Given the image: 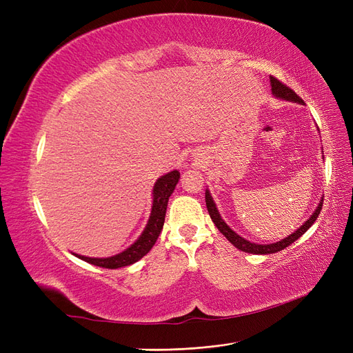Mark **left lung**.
<instances>
[{
    "label": "left lung",
    "mask_w": 353,
    "mask_h": 353,
    "mask_svg": "<svg viewBox=\"0 0 353 353\" xmlns=\"http://www.w3.org/2000/svg\"><path fill=\"white\" fill-rule=\"evenodd\" d=\"M270 82H271V91H272L274 97L285 100V101H293V103H299V104H305V101H303L301 97H299V95H297L292 88H288L287 85H284L283 82H280L276 78L270 77ZM205 194H206L205 199H206L208 212H209V215H210L213 223H215V225H216V228L223 234V236H225V239H227L232 245H236V248H237L239 250L245 252V253H253V254H271V253H276V252H280V250L285 249L287 245H290L292 243H294L299 237H302L303 234L314 225V222L316 221V218H318V215H319V212H321V209H323V201H324L323 199L319 200L318 206H316V209L314 210L312 215L309 216L307 221L303 222V225L299 227V228H297L293 234H290V236H288V237L283 239L281 241H276V243L256 244V243H252V241H249V240H245V239L240 237L236 231L231 230V228L227 225V222L221 218L219 210H218V208H216V205H215V201H213V199H212V196H210V191L206 190Z\"/></svg>",
    "instance_id": "obj_1"
}]
</instances>
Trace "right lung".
Instances as JSON below:
<instances>
[{"mask_svg": "<svg viewBox=\"0 0 353 353\" xmlns=\"http://www.w3.org/2000/svg\"><path fill=\"white\" fill-rule=\"evenodd\" d=\"M179 172L175 170H170V172L160 176L153 187V206L150 218H148L147 225L141 236L131 244L130 248L125 249L123 252L117 253L114 256H109V258H88V256H82L73 253L77 258L92 263L95 266H101V268H109V270H117L122 268V266L132 265L137 261H140L143 256H145L148 252L152 250L156 240L159 239V234L163 228L165 223V215H166V208L170 194L174 193V190L178 184Z\"/></svg>", "mask_w": 353, "mask_h": 353, "instance_id": "right-lung-1", "label": "right lung"}]
</instances>
